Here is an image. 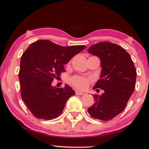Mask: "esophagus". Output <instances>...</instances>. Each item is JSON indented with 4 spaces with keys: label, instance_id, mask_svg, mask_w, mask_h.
Returning a JSON list of instances; mask_svg holds the SVG:
<instances>
[{
    "label": "esophagus",
    "instance_id": "esophagus-1",
    "mask_svg": "<svg viewBox=\"0 0 149 149\" xmlns=\"http://www.w3.org/2000/svg\"><path fill=\"white\" fill-rule=\"evenodd\" d=\"M76 95H84V93L81 92V91H76Z\"/></svg>",
    "mask_w": 149,
    "mask_h": 149
}]
</instances>
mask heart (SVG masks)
<instances>
[{
	"label": "heart",
	"instance_id": "obj_1",
	"mask_svg": "<svg viewBox=\"0 0 149 149\" xmlns=\"http://www.w3.org/2000/svg\"><path fill=\"white\" fill-rule=\"evenodd\" d=\"M90 80V78H85V77L80 76H76L70 78L69 82H70L73 86L76 87V88L83 90V89H85L87 86H88Z\"/></svg>",
	"mask_w": 149,
	"mask_h": 149
}]
</instances>
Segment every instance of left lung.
I'll list each match as a JSON object with an SVG mask.
<instances>
[{"label": "left lung", "instance_id": "8db88e82", "mask_svg": "<svg viewBox=\"0 0 149 149\" xmlns=\"http://www.w3.org/2000/svg\"><path fill=\"white\" fill-rule=\"evenodd\" d=\"M88 52L100 58L102 66L100 79L93 89L104 91L101 95H93L95 103L88 112L96 119L111 120L123 111L134 92L136 67L129 53L115 43H97Z\"/></svg>", "mask_w": 149, "mask_h": 149}]
</instances>
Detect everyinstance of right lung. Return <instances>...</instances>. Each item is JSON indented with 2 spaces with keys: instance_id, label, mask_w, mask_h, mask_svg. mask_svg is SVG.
<instances>
[{
  "instance_id": "1",
  "label": "right lung",
  "mask_w": 149,
  "mask_h": 149,
  "mask_svg": "<svg viewBox=\"0 0 149 149\" xmlns=\"http://www.w3.org/2000/svg\"><path fill=\"white\" fill-rule=\"evenodd\" d=\"M85 45L63 47L49 40L31 43L21 58L19 71L21 96L28 109L39 119L51 120L62 113L67 101L75 95L68 85L52 86L67 64Z\"/></svg>"
}]
</instances>
